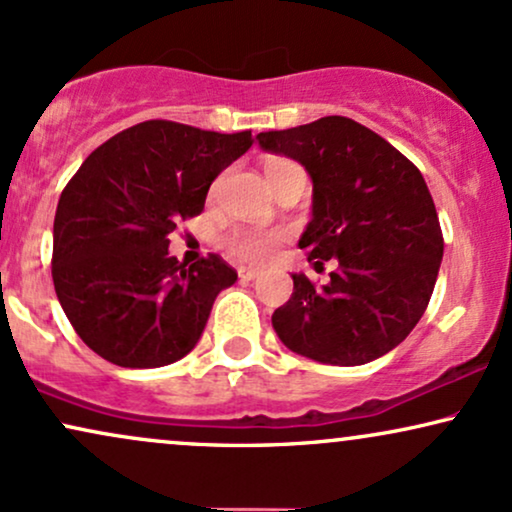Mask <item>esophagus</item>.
<instances>
[{"label": "esophagus", "instance_id": "esophagus-1", "mask_svg": "<svg viewBox=\"0 0 512 512\" xmlns=\"http://www.w3.org/2000/svg\"><path fill=\"white\" fill-rule=\"evenodd\" d=\"M237 273H239V277H242V280H254V277L261 275V270H258V268H246V266H242V268L237 270Z\"/></svg>", "mask_w": 512, "mask_h": 512}]
</instances>
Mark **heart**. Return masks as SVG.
Listing matches in <instances>:
<instances>
[{"label": "heart", "mask_w": 512, "mask_h": 512, "mask_svg": "<svg viewBox=\"0 0 512 512\" xmlns=\"http://www.w3.org/2000/svg\"><path fill=\"white\" fill-rule=\"evenodd\" d=\"M292 168L301 166L289 159H270L266 163V175L268 180H273ZM282 239H285L282 227H232L223 237V246L227 254L239 258V261H266L282 244Z\"/></svg>", "instance_id": "obj_1"}]
</instances>
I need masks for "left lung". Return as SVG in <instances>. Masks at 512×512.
<instances>
[{
    "label": "left lung",
    "instance_id": "8db88e82",
    "mask_svg": "<svg viewBox=\"0 0 512 512\" xmlns=\"http://www.w3.org/2000/svg\"><path fill=\"white\" fill-rule=\"evenodd\" d=\"M299 161L313 180L308 261L339 263L327 285L292 275L294 292L273 313L287 349L330 365H363L389 353L425 313L444 235L425 178L365 125L325 116L256 137Z\"/></svg>",
    "mask_w": 512,
    "mask_h": 512
}]
</instances>
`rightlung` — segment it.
<instances>
[{
    "instance_id": "obj_1",
    "label": "right lung",
    "mask_w": 512,
    "mask_h": 512,
    "mask_svg": "<svg viewBox=\"0 0 512 512\" xmlns=\"http://www.w3.org/2000/svg\"><path fill=\"white\" fill-rule=\"evenodd\" d=\"M251 144V130L144 121L94 149L63 187L54 289L73 330L104 361L161 368L199 342L237 273L218 254L180 263L168 256V235L204 211L211 182Z\"/></svg>"
}]
</instances>
